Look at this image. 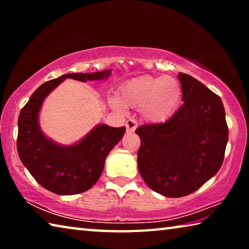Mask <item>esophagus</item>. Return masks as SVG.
I'll return each mask as SVG.
<instances>
[{
  "label": "esophagus",
  "instance_id": "34e87169",
  "mask_svg": "<svg viewBox=\"0 0 249 249\" xmlns=\"http://www.w3.org/2000/svg\"><path fill=\"white\" fill-rule=\"evenodd\" d=\"M125 126H126V128H127L128 133H133L138 126V122L134 119H128L127 121H126Z\"/></svg>",
  "mask_w": 249,
  "mask_h": 249
}]
</instances>
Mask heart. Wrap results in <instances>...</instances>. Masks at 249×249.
Returning a JSON list of instances; mask_svg holds the SVG:
<instances>
[{
    "mask_svg": "<svg viewBox=\"0 0 249 249\" xmlns=\"http://www.w3.org/2000/svg\"><path fill=\"white\" fill-rule=\"evenodd\" d=\"M182 87L179 80L171 77H142L126 82L120 90L121 102L132 107H142V114L151 122H163L178 108ZM119 100L112 103L122 108Z\"/></svg>",
    "mask_w": 249,
    "mask_h": 249,
    "instance_id": "1",
    "label": "heart"
}]
</instances>
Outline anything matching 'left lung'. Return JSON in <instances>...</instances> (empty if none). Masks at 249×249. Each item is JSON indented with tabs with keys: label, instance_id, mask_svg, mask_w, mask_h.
<instances>
[{
	"label": "left lung",
	"instance_id": "8db88e82",
	"mask_svg": "<svg viewBox=\"0 0 249 249\" xmlns=\"http://www.w3.org/2000/svg\"><path fill=\"white\" fill-rule=\"evenodd\" d=\"M183 104L165 123L142 125L138 169L146 184L168 197L196 191L220 170L229 141L220 96L191 75L178 74Z\"/></svg>",
	"mask_w": 249,
	"mask_h": 249
}]
</instances>
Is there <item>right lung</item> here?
I'll return each mask as SVG.
<instances>
[{
  "mask_svg": "<svg viewBox=\"0 0 249 249\" xmlns=\"http://www.w3.org/2000/svg\"><path fill=\"white\" fill-rule=\"evenodd\" d=\"M111 70L93 73H68L49 80L37 89L20 109L18 153L23 165L41 187L56 195L71 196L92 188L102 174L105 158L125 133V126L99 125L73 146L54 144L40 132L38 113L44 99L67 78L79 81L107 78Z\"/></svg>",
  "mask_w": 249,
  "mask_h": 249,
  "instance_id": "right-lung-1",
  "label": "right lung"
}]
</instances>
